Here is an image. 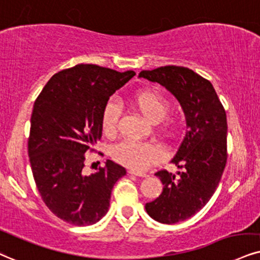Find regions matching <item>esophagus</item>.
I'll return each mask as SVG.
<instances>
[{
    "label": "esophagus",
    "instance_id": "esophagus-1",
    "mask_svg": "<svg viewBox=\"0 0 260 260\" xmlns=\"http://www.w3.org/2000/svg\"><path fill=\"white\" fill-rule=\"evenodd\" d=\"M130 175H135V176H139V177H147L146 174H143V172H139V171H135V170H129Z\"/></svg>",
    "mask_w": 260,
    "mask_h": 260
}]
</instances>
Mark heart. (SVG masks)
Instances as JSON below:
<instances>
[{"label": "heart", "instance_id": "1", "mask_svg": "<svg viewBox=\"0 0 260 260\" xmlns=\"http://www.w3.org/2000/svg\"><path fill=\"white\" fill-rule=\"evenodd\" d=\"M131 104L143 117L152 123H158L161 120L162 131L168 135H174L175 121L171 118L166 117L170 110V102L161 92L153 90V89L137 91L134 95ZM119 117V106L113 101L108 102L105 106L101 117V127L106 136L114 135ZM112 155L120 164L133 170H137V171H143L149 166L159 162L164 156V150L156 143L124 141L113 147Z\"/></svg>", "mask_w": 260, "mask_h": 260}]
</instances>
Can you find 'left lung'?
Wrapping results in <instances>:
<instances>
[{"label":"left lung","mask_w":260,"mask_h":260,"mask_svg":"<svg viewBox=\"0 0 260 260\" xmlns=\"http://www.w3.org/2000/svg\"><path fill=\"white\" fill-rule=\"evenodd\" d=\"M139 77L165 86L184 112L187 133L171 162L178 176L161 170V194L146 204L156 222L175 224L193 217L218 187L226 164V114L210 81L182 66L141 71Z\"/></svg>","instance_id":"left-lung-1"}]
</instances>
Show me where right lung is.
I'll return each mask as SVG.
<instances>
[{"mask_svg": "<svg viewBox=\"0 0 260 260\" xmlns=\"http://www.w3.org/2000/svg\"><path fill=\"white\" fill-rule=\"evenodd\" d=\"M136 73L81 63L54 75L38 95L31 115L28 156L42 200L77 226L91 225L107 213L113 185L126 175L107 160L83 175L85 153L101 139L108 99Z\"/></svg>", "mask_w": 260, "mask_h": 260, "instance_id": "right-lung-1", "label": "right lung"}]
</instances>
